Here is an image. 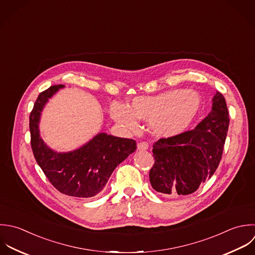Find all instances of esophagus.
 <instances>
[{
  "mask_svg": "<svg viewBox=\"0 0 255 255\" xmlns=\"http://www.w3.org/2000/svg\"><path fill=\"white\" fill-rule=\"evenodd\" d=\"M148 148H149V144L147 142H140V143H138V150L145 151Z\"/></svg>",
  "mask_w": 255,
  "mask_h": 255,
  "instance_id": "1",
  "label": "esophagus"
}]
</instances>
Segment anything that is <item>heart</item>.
Returning a JSON list of instances; mask_svg holds the SVG:
<instances>
[{
    "label": "heart",
    "mask_w": 255,
    "mask_h": 255,
    "mask_svg": "<svg viewBox=\"0 0 255 255\" xmlns=\"http://www.w3.org/2000/svg\"><path fill=\"white\" fill-rule=\"evenodd\" d=\"M202 108L203 100L198 92L172 89L153 96L136 97L128 106L113 103L110 113L127 129L137 127L136 119L150 121L156 136L171 138L187 131Z\"/></svg>",
    "instance_id": "1"
}]
</instances>
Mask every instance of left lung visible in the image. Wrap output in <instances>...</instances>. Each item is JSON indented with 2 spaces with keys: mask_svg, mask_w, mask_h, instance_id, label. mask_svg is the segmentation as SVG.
I'll use <instances>...</instances> for the list:
<instances>
[{
  "mask_svg": "<svg viewBox=\"0 0 255 255\" xmlns=\"http://www.w3.org/2000/svg\"><path fill=\"white\" fill-rule=\"evenodd\" d=\"M229 125L226 99L217 91L212 111L194 130L154 143L155 163L149 174L153 189L165 197L195 193L218 169Z\"/></svg>",
  "mask_w": 255,
  "mask_h": 255,
  "instance_id": "left-lung-1",
  "label": "left lung"
}]
</instances>
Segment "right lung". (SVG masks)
<instances>
[{
  "mask_svg": "<svg viewBox=\"0 0 255 255\" xmlns=\"http://www.w3.org/2000/svg\"><path fill=\"white\" fill-rule=\"evenodd\" d=\"M62 84L53 85L39 93L29 115L30 146L36 163L50 184L60 193L91 198L100 193L115 168L136 148L133 139L99 133L88 143L68 153H57L48 148L39 136L40 113Z\"/></svg>",
  "mask_w": 255,
  "mask_h": 255,
  "instance_id": "1",
  "label": "right lung"
}]
</instances>
